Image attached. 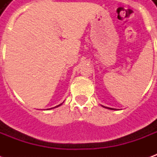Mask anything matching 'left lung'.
<instances>
[{"label":"left lung","instance_id":"8db88e82","mask_svg":"<svg viewBox=\"0 0 157 157\" xmlns=\"http://www.w3.org/2000/svg\"><path fill=\"white\" fill-rule=\"evenodd\" d=\"M104 108H106V107H104ZM107 109H110V108H107Z\"/></svg>","mask_w":157,"mask_h":157}]
</instances>
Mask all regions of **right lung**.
<instances>
[{"label":"right lung","instance_id":"right-lung-1","mask_svg":"<svg viewBox=\"0 0 157 157\" xmlns=\"http://www.w3.org/2000/svg\"><path fill=\"white\" fill-rule=\"evenodd\" d=\"M60 105H62V103H61V104H59V105H58V106H56V107H55V108H57V107H59V106H60ZM55 108H51V109H55Z\"/></svg>","mask_w":157,"mask_h":157}]
</instances>
